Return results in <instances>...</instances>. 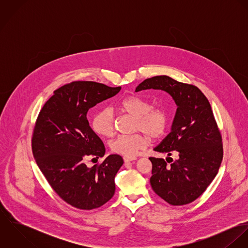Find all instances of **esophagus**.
Listing matches in <instances>:
<instances>
[{"mask_svg":"<svg viewBox=\"0 0 248 248\" xmlns=\"http://www.w3.org/2000/svg\"><path fill=\"white\" fill-rule=\"evenodd\" d=\"M123 159H124V161L125 162H130V161H134V160H137L138 158L137 157H135V156H124L123 157Z\"/></svg>","mask_w":248,"mask_h":248,"instance_id":"esophagus-1","label":"esophagus"}]
</instances>
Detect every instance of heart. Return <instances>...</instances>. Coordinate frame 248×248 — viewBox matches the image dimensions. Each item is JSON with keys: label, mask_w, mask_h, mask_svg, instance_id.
Returning a JSON list of instances; mask_svg holds the SVG:
<instances>
[{"label": "heart", "mask_w": 248, "mask_h": 248, "mask_svg": "<svg viewBox=\"0 0 248 248\" xmlns=\"http://www.w3.org/2000/svg\"><path fill=\"white\" fill-rule=\"evenodd\" d=\"M123 112L135 118V130H140L151 139L161 138L169 126L168 112L162 108H152V105L137 95L124 98L119 103ZM93 129L101 137L109 138L114 131L113 113L109 108L98 110L92 120ZM148 144L145 136L135 134L131 136H118L109 142V148L113 153L134 156Z\"/></svg>", "instance_id": "b5f03b06"}]
</instances>
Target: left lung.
<instances>
[{"label": "left lung", "instance_id": "1", "mask_svg": "<svg viewBox=\"0 0 248 248\" xmlns=\"http://www.w3.org/2000/svg\"><path fill=\"white\" fill-rule=\"evenodd\" d=\"M160 90L177 105L170 134L154 151L166 153L163 158L150 157L153 164L151 186L171 205H184L198 199L217 174L223 150L220 133L205 95L193 85L167 75L145 79L136 92ZM176 155L177 160L170 156Z\"/></svg>", "mask_w": 248, "mask_h": 248}]
</instances>
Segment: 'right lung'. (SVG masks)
Returning <instances> with one entry per match:
<instances>
[{
	"label": "right lung",
	"mask_w": 248,
	"mask_h": 248,
	"mask_svg": "<svg viewBox=\"0 0 248 248\" xmlns=\"http://www.w3.org/2000/svg\"><path fill=\"white\" fill-rule=\"evenodd\" d=\"M120 90L92 81L72 82L54 92L37 118L32 137L36 163L57 195L78 209L98 208L114 195V177L123 158L109 155L101 164L87 166L88 158L103 157L106 152L87 113Z\"/></svg>",
	"instance_id": "right-lung-1"
}]
</instances>
